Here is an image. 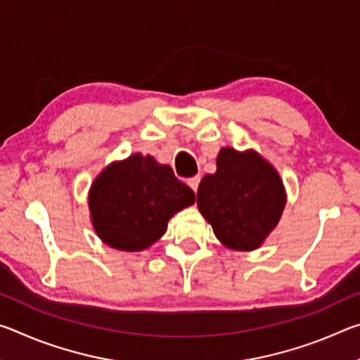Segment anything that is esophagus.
I'll use <instances>...</instances> for the list:
<instances>
[{
  "mask_svg": "<svg viewBox=\"0 0 360 360\" xmlns=\"http://www.w3.org/2000/svg\"><path fill=\"white\" fill-rule=\"evenodd\" d=\"M187 184L191 186V188L193 192H197V188H198V184H200V176H193V178H191L187 181Z\"/></svg>",
  "mask_w": 360,
  "mask_h": 360,
  "instance_id": "esophagus-1",
  "label": "esophagus"
}]
</instances>
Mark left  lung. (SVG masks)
Returning a JSON list of instances; mask_svg holds the SVG:
<instances>
[{
    "mask_svg": "<svg viewBox=\"0 0 360 360\" xmlns=\"http://www.w3.org/2000/svg\"><path fill=\"white\" fill-rule=\"evenodd\" d=\"M197 205L219 241L252 251L276 227L285 193L276 169L257 152L224 148L217 155V172L200 182Z\"/></svg>",
    "mask_w": 360,
    "mask_h": 360,
    "instance_id": "8db88e82",
    "label": "left lung"
}]
</instances>
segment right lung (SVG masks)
<instances>
[{
	"label": "right lung",
	"instance_id": "add662e5",
	"mask_svg": "<svg viewBox=\"0 0 360 360\" xmlns=\"http://www.w3.org/2000/svg\"><path fill=\"white\" fill-rule=\"evenodd\" d=\"M195 202V193L154 157L130 155L95 179L89 208L96 235L120 251H143L165 233L169 217Z\"/></svg>",
	"mask_w": 360,
	"mask_h": 360
}]
</instances>
